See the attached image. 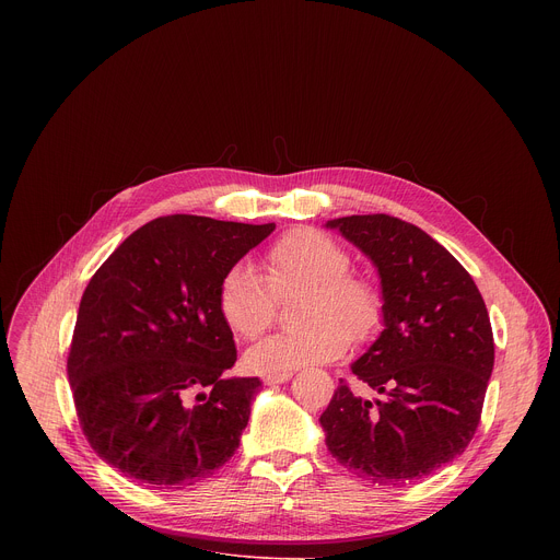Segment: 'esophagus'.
<instances>
[{
	"instance_id": "1",
	"label": "esophagus",
	"mask_w": 560,
	"mask_h": 560,
	"mask_svg": "<svg viewBox=\"0 0 560 560\" xmlns=\"http://www.w3.org/2000/svg\"><path fill=\"white\" fill-rule=\"evenodd\" d=\"M292 378V372H277V374H264V381L268 385H277V383H285Z\"/></svg>"
}]
</instances>
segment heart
Listing matches in <instances>:
<instances>
[{"mask_svg": "<svg viewBox=\"0 0 560 560\" xmlns=\"http://www.w3.org/2000/svg\"><path fill=\"white\" fill-rule=\"evenodd\" d=\"M348 250L316 228L281 234L264 255V277L232 266L217 290L223 324L238 339L255 341L277 318V301L301 294L294 322L301 328L275 335L246 354L255 372L277 374L339 359L350 341H370L383 326L385 299L374 279L350 270Z\"/></svg>", "mask_w": 560, "mask_h": 560, "instance_id": "heart-1", "label": "heart"}]
</instances>
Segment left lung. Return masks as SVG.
Segmentation results:
<instances>
[{"label": "left lung", "instance_id": "8db88e82", "mask_svg": "<svg viewBox=\"0 0 560 560\" xmlns=\"http://www.w3.org/2000/svg\"><path fill=\"white\" fill-rule=\"evenodd\" d=\"M328 225L381 275L385 330L352 374L383 396H354L341 378L318 421L343 467L401 488L463 454L481 423L494 368L490 314L469 272L415 223L352 214Z\"/></svg>", "mask_w": 560, "mask_h": 560}]
</instances>
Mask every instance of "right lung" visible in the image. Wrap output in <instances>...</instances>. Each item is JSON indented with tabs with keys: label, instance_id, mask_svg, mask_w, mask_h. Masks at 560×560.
I'll return each mask as SVG.
<instances>
[{
	"label": "right lung",
	"instance_id": "obj_1",
	"mask_svg": "<svg viewBox=\"0 0 560 560\" xmlns=\"http://www.w3.org/2000/svg\"><path fill=\"white\" fill-rule=\"evenodd\" d=\"M272 230L159 217L86 285L66 363L74 410L91 447L132 481L182 490L236 452L261 381L221 376L236 348L217 290Z\"/></svg>",
	"mask_w": 560,
	"mask_h": 560
}]
</instances>
